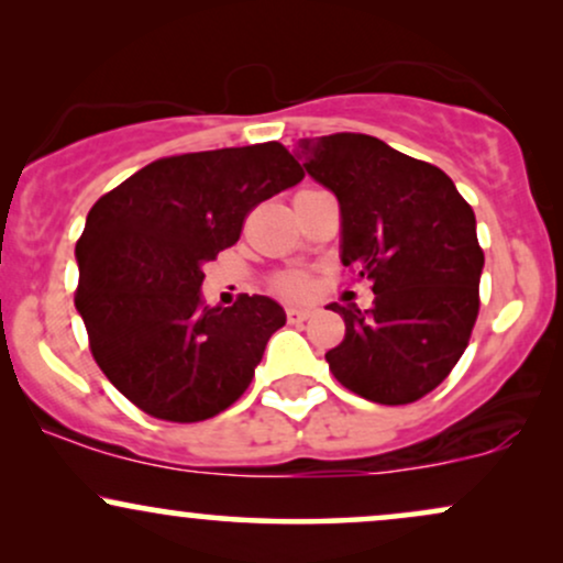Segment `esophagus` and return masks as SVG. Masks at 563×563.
Listing matches in <instances>:
<instances>
[{
    "instance_id": "1",
    "label": "esophagus",
    "mask_w": 563,
    "mask_h": 563,
    "mask_svg": "<svg viewBox=\"0 0 563 563\" xmlns=\"http://www.w3.org/2000/svg\"><path fill=\"white\" fill-rule=\"evenodd\" d=\"M314 314L312 307H286V318L288 322H303Z\"/></svg>"
}]
</instances>
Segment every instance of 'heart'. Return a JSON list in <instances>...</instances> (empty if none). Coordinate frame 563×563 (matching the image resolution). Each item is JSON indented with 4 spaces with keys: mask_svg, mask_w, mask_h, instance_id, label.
Here are the masks:
<instances>
[{
    "mask_svg": "<svg viewBox=\"0 0 563 563\" xmlns=\"http://www.w3.org/2000/svg\"><path fill=\"white\" fill-rule=\"evenodd\" d=\"M314 288V280L309 273H301V269H288V273H280L273 277V290L280 296H288V299H301V296H309Z\"/></svg>",
    "mask_w": 563,
    "mask_h": 563,
    "instance_id": "b5f03b06",
    "label": "heart"
}]
</instances>
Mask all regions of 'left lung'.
Wrapping results in <instances>:
<instances>
[{"label": "left lung", "mask_w": 563, "mask_h": 563, "mask_svg": "<svg viewBox=\"0 0 563 563\" xmlns=\"http://www.w3.org/2000/svg\"><path fill=\"white\" fill-rule=\"evenodd\" d=\"M303 169L341 206V262L371 283V309L331 303L346 333L325 354L349 391L407 405L434 391L466 352L479 314L484 251L452 179L371 134L299 140Z\"/></svg>", "instance_id": "obj_1"}]
</instances>
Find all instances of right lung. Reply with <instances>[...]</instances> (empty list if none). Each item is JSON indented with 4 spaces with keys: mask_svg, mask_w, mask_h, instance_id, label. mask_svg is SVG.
<instances>
[{
    "mask_svg": "<svg viewBox=\"0 0 563 563\" xmlns=\"http://www.w3.org/2000/svg\"><path fill=\"white\" fill-rule=\"evenodd\" d=\"M303 179L280 142L158 158L89 209L76 243V309L108 380L172 423L214 418L241 399L280 303L241 294L200 301L206 262L241 238L262 200Z\"/></svg>",
    "mask_w": 563,
    "mask_h": 563,
    "instance_id": "obj_1",
    "label": "right lung"
}]
</instances>
